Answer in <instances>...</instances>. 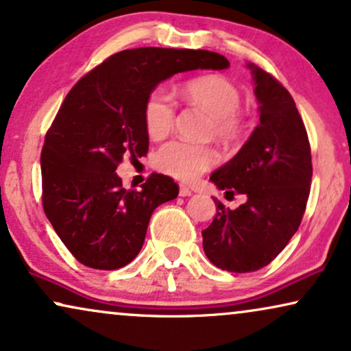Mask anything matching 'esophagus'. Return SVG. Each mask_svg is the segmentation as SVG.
Masks as SVG:
<instances>
[{
  "label": "esophagus",
  "instance_id": "1",
  "mask_svg": "<svg viewBox=\"0 0 351 351\" xmlns=\"http://www.w3.org/2000/svg\"><path fill=\"white\" fill-rule=\"evenodd\" d=\"M192 193L193 192L189 189V186H185V185H180L179 186V195H180V197H190V195H192Z\"/></svg>",
  "mask_w": 351,
  "mask_h": 351
}]
</instances>
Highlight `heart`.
Wrapping results in <instances>:
<instances>
[{
  "mask_svg": "<svg viewBox=\"0 0 351 351\" xmlns=\"http://www.w3.org/2000/svg\"><path fill=\"white\" fill-rule=\"evenodd\" d=\"M177 93L190 104H197L213 116V132L224 143H234L243 134V121L239 114L242 95L239 88L221 75H202L186 80ZM145 127L154 140L169 134L176 119V103L162 90L149 95L143 109ZM156 167L176 179L193 180L215 166L216 153L209 147H199L182 140L166 143L156 153Z\"/></svg>",
  "mask_w": 351,
  "mask_h": 351,
  "instance_id": "heart-1",
  "label": "heart"
}]
</instances>
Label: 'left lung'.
<instances>
[{
    "label": "left lung",
    "mask_w": 351,
    "mask_h": 351,
    "mask_svg": "<svg viewBox=\"0 0 351 351\" xmlns=\"http://www.w3.org/2000/svg\"><path fill=\"white\" fill-rule=\"evenodd\" d=\"M259 124L239 153L213 172L219 190L245 195L237 209L216 203L202 232L209 261L230 272L269 265L298 230L309 197L313 166L306 129L295 101L274 77L248 62Z\"/></svg>",
    "instance_id": "1"
}]
</instances>
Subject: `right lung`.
<instances>
[{
    "instance_id": "right-lung-1",
    "label": "right lung",
    "mask_w": 351,
    "mask_h": 351,
    "mask_svg": "<svg viewBox=\"0 0 351 351\" xmlns=\"http://www.w3.org/2000/svg\"><path fill=\"white\" fill-rule=\"evenodd\" d=\"M227 67L206 49L135 48L72 86L45 136L40 167L45 215L77 261L112 271L140 253L154 209L179 195L162 174L149 176L140 192L122 189L116 174L122 158L148 152L145 103L174 74Z\"/></svg>"
}]
</instances>
